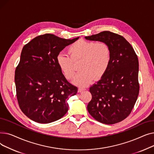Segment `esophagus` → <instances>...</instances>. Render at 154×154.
Returning <instances> with one entry per match:
<instances>
[{"instance_id":"esophagus-1","label":"esophagus","mask_w":154,"mask_h":154,"mask_svg":"<svg viewBox=\"0 0 154 154\" xmlns=\"http://www.w3.org/2000/svg\"><path fill=\"white\" fill-rule=\"evenodd\" d=\"M85 90H86L85 88H84V87H79V89H78V92H81L84 91H85Z\"/></svg>"}]
</instances>
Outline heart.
<instances>
[{
    "instance_id": "1",
    "label": "heart",
    "mask_w": 154,
    "mask_h": 154,
    "mask_svg": "<svg viewBox=\"0 0 154 154\" xmlns=\"http://www.w3.org/2000/svg\"><path fill=\"white\" fill-rule=\"evenodd\" d=\"M69 55L59 54L57 63L64 76L70 79L74 75V63L81 61L80 71L75 77L74 84L86 86L92 83L95 77L99 79L107 71L111 60V51L105 42L79 40L68 48Z\"/></svg>"
}]
</instances>
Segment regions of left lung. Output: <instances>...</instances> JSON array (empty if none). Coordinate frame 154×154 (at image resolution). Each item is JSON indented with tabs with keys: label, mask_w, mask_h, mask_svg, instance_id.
<instances>
[{
	"label": "left lung",
	"mask_w": 154,
	"mask_h": 154,
	"mask_svg": "<svg viewBox=\"0 0 154 154\" xmlns=\"http://www.w3.org/2000/svg\"><path fill=\"white\" fill-rule=\"evenodd\" d=\"M85 38L106 43L111 51L107 71L90 87L92 100L88 103V112L102 124L121 122L131 114L139 95L138 57L124 37L110 31Z\"/></svg>",
	"instance_id": "8db88e82"
}]
</instances>
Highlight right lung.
<instances>
[{"instance_id": "obj_1", "label": "right lung", "mask_w": 154, "mask_h": 154, "mask_svg": "<svg viewBox=\"0 0 154 154\" xmlns=\"http://www.w3.org/2000/svg\"><path fill=\"white\" fill-rule=\"evenodd\" d=\"M79 37L62 38L45 34L23 46L15 72L19 107L30 119L40 124L57 120L69 109L67 100L77 92L57 63V57Z\"/></svg>"}]
</instances>
